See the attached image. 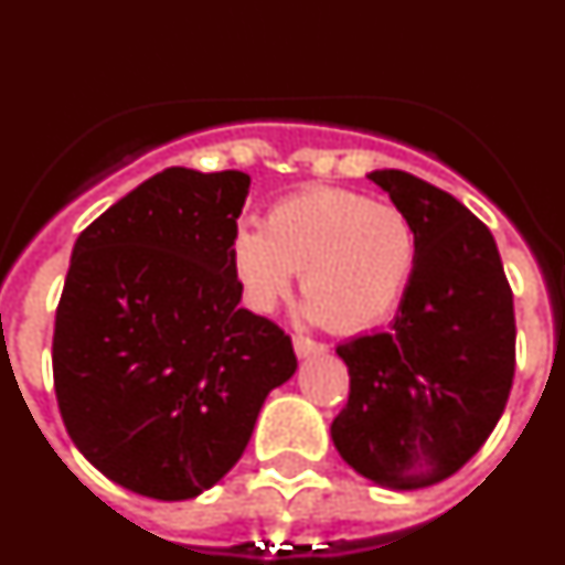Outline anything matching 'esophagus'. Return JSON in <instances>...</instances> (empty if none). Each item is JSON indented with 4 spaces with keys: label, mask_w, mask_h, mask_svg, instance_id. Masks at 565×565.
Wrapping results in <instances>:
<instances>
[{
    "label": "esophagus",
    "mask_w": 565,
    "mask_h": 565,
    "mask_svg": "<svg viewBox=\"0 0 565 565\" xmlns=\"http://www.w3.org/2000/svg\"><path fill=\"white\" fill-rule=\"evenodd\" d=\"M294 351H297L299 359H306V356H313V353H326L328 344L317 342V339L311 337H294Z\"/></svg>",
    "instance_id": "obj_1"
}]
</instances>
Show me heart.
<instances>
[{
    "instance_id": "b5f03b06",
    "label": "heart",
    "mask_w": 565,
    "mask_h": 565,
    "mask_svg": "<svg viewBox=\"0 0 565 565\" xmlns=\"http://www.w3.org/2000/svg\"><path fill=\"white\" fill-rule=\"evenodd\" d=\"M418 263V232L396 203L342 186H308L271 206L266 228L243 223L232 266L246 302L268 313L286 299L294 271L311 319L356 333L391 317Z\"/></svg>"
}]
</instances>
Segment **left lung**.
Returning a JSON list of instances; mask_svg holds the SVG:
<instances>
[{"label":"left lung","instance_id":"1","mask_svg":"<svg viewBox=\"0 0 565 565\" xmlns=\"http://www.w3.org/2000/svg\"><path fill=\"white\" fill-rule=\"evenodd\" d=\"M371 181L416 223L418 263L391 331L337 348L351 393L331 438L367 481L418 489L495 430L515 379V302L495 237L463 203L402 169Z\"/></svg>","mask_w":565,"mask_h":565}]
</instances>
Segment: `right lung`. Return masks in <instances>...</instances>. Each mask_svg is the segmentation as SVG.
<instances>
[{"label":"right lung","mask_w":565,"mask_h":565,"mask_svg":"<svg viewBox=\"0 0 565 565\" xmlns=\"http://www.w3.org/2000/svg\"><path fill=\"white\" fill-rule=\"evenodd\" d=\"M248 183L234 169H163L73 246L53 331L58 413L93 467L154 501L221 481L297 371L291 337L237 306Z\"/></svg>","instance_id":"right-lung-1"}]
</instances>
